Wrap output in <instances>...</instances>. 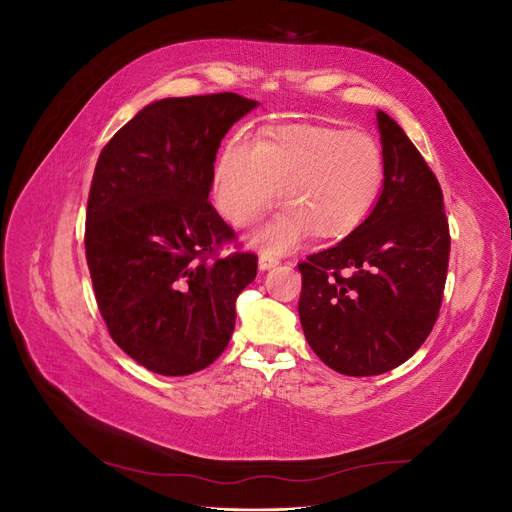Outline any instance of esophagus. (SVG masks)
<instances>
[{
    "label": "esophagus",
    "mask_w": 512,
    "mask_h": 512,
    "mask_svg": "<svg viewBox=\"0 0 512 512\" xmlns=\"http://www.w3.org/2000/svg\"><path fill=\"white\" fill-rule=\"evenodd\" d=\"M275 265H280V258L273 256V254H269V252H262V254H260V258H258V267H260L262 271L273 269Z\"/></svg>",
    "instance_id": "1"
}]
</instances>
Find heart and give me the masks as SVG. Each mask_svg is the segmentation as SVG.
<instances>
[{
  "label": "heart",
  "instance_id": "obj_1",
  "mask_svg": "<svg viewBox=\"0 0 512 512\" xmlns=\"http://www.w3.org/2000/svg\"><path fill=\"white\" fill-rule=\"evenodd\" d=\"M384 173V153L371 136L297 123L258 141L230 138L215 162L213 196L224 218L245 228L275 203L282 185L286 207L260 241L288 252L314 230L337 239L359 228L378 205Z\"/></svg>",
  "mask_w": 512,
  "mask_h": 512
}]
</instances>
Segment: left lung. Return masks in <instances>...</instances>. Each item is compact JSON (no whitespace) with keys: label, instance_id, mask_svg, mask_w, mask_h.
<instances>
[{"label":"left lung","instance_id":"8db88e82","mask_svg":"<svg viewBox=\"0 0 512 512\" xmlns=\"http://www.w3.org/2000/svg\"><path fill=\"white\" fill-rule=\"evenodd\" d=\"M384 188L369 218L299 262L309 348L346 376L406 363L438 320L451 254L442 188L406 132L378 111Z\"/></svg>","mask_w":512,"mask_h":512}]
</instances>
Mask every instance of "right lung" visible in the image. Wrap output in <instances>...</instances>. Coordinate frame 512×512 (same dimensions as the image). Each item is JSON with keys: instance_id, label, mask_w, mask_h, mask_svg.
Segmentation results:
<instances>
[{"instance_id": "add662e5", "label": "right lung", "mask_w": 512, "mask_h": 512, "mask_svg": "<svg viewBox=\"0 0 512 512\" xmlns=\"http://www.w3.org/2000/svg\"><path fill=\"white\" fill-rule=\"evenodd\" d=\"M256 106L232 91L145 106L100 153L85 256L113 342L162 376L211 365L235 329L258 256H220L237 235L209 203L224 134Z\"/></svg>"}]
</instances>
